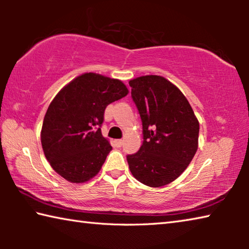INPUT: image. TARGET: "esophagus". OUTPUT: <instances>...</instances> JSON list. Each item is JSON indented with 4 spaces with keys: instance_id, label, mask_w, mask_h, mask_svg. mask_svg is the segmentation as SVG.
<instances>
[{
    "instance_id": "1",
    "label": "esophagus",
    "mask_w": 249,
    "mask_h": 249,
    "mask_svg": "<svg viewBox=\"0 0 249 249\" xmlns=\"http://www.w3.org/2000/svg\"><path fill=\"white\" fill-rule=\"evenodd\" d=\"M115 142H116V145H117V146L121 147L122 145H123V140H116V141H115Z\"/></svg>"
}]
</instances>
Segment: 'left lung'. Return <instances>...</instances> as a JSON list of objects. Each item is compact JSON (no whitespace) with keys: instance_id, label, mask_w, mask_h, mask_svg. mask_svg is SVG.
Returning <instances> with one entry per match:
<instances>
[{"instance_id":"8db88e82","label":"left lung","mask_w":249,"mask_h":249,"mask_svg":"<svg viewBox=\"0 0 249 249\" xmlns=\"http://www.w3.org/2000/svg\"><path fill=\"white\" fill-rule=\"evenodd\" d=\"M132 99L142 124V145L127 155L132 175L148 187L172 182L195 157L199 122L188 100L175 84L160 75L129 81Z\"/></svg>"}]
</instances>
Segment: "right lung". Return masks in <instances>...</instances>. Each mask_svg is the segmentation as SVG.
I'll list each match as a JSON object with an SVG mask.
<instances>
[{"label": "right lung", "mask_w": 249, "mask_h": 249, "mask_svg": "<svg viewBox=\"0 0 249 249\" xmlns=\"http://www.w3.org/2000/svg\"><path fill=\"white\" fill-rule=\"evenodd\" d=\"M127 93L120 80L93 72L79 75L59 91L40 133L44 154L58 175L82 183L98 174L112 149L101 133L104 111Z\"/></svg>", "instance_id": "right-lung-1"}]
</instances>
